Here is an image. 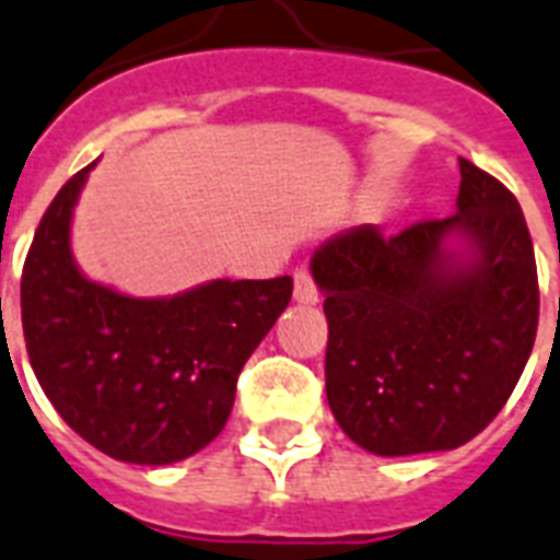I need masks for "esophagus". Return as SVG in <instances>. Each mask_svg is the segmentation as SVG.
<instances>
[{
    "label": "esophagus",
    "instance_id": "34e87169",
    "mask_svg": "<svg viewBox=\"0 0 560 560\" xmlns=\"http://www.w3.org/2000/svg\"><path fill=\"white\" fill-rule=\"evenodd\" d=\"M294 301L318 303V285H315L312 271L306 266L294 268Z\"/></svg>",
    "mask_w": 560,
    "mask_h": 560
}]
</instances>
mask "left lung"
<instances>
[{
	"label": "left lung",
	"instance_id": "obj_1",
	"mask_svg": "<svg viewBox=\"0 0 560 560\" xmlns=\"http://www.w3.org/2000/svg\"><path fill=\"white\" fill-rule=\"evenodd\" d=\"M458 210L385 236L359 224L320 245L327 402L376 456L456 450L491 423L535 348L537 266L517 198L458 160ZM458 235L471 257L445 248Z\"/></svg>",
	"mask_w": 560,
	"mask_h": 560
}]
</instances>
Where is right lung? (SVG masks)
<instances>
[{
	"mask_svg": "<svg viewBox=\"0 0 560 560\" xmlns=\"http://www.w3.org/2000/svg\"><path fill=\"white\" fill-rule=\"evenodd\" d=\"M90 168L60 186L25 257V350L86 444L131 465H172L224 429L242 365L292 301V277L212 280L149 301L86 280L69 221Z\"/></svg>",
	"mask_w": 560,
	"mask_h": 560,
	"instance_id": "1",
	"label": "right lung"
}]
</instances>
